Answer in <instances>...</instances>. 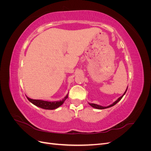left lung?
Segmentation results:
<instances>
[{
  "label": "left lung",
  "mask_w": 151,
  "mask_h": 151,
  "mask_svg": "<svg viewBox=\"0 0 151 151\" xmlns=\"http://www.w3.org/2000/svg\"><path fill=\"white\" fill-rule=\"evenodd\" d=\"M127 89H126V91H125V92L124 93V94H123L121 97H120L119 98H118L116 101H115L112 104H111V105H109V106H106V107H104V106H100V105H98V104H94V103H89V104L90 105V106H92L93 108H96V109H105V108H109V107H111V106H114V105L115 104H116L118 101H120L121 100V99L123 98V96L125 95V94L126 93V92H127Z\"/></svg>",
  "instance_id": "1"
}]
</instances>
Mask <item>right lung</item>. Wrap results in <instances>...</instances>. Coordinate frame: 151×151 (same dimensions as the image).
Returning <instances> with one entry per match:
<instances>
[{
    "label": "right lung",
    "instance_id": "right-lung-1",
    "mask_svg": "<svg viewBox=\"0 0 151 151\" xmlns=\"http://www.w3.org/2000/svg\"><path fill=\"white\" fill-rule=\"evenodd\" d=\"M67 98H68V94L62 100H61V101L50 102L47 101H43V100L32 99L29 98L28 97H27V98H28V99L31 103H33L36 106L45 109H54L58 108L59 106H60L63 103H64V101H65Z\"/></svg>",
    "mask_w": 151,
    "mask_h": 151
}]
</instances>
